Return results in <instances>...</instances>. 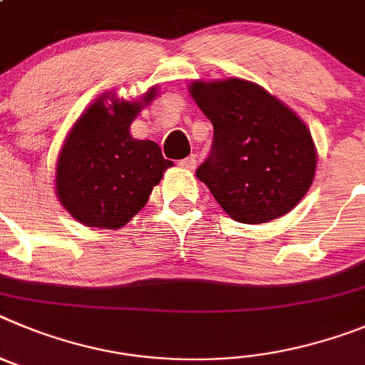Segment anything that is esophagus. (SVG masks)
I'll use <instances>...</instances> for the list:
<instances>
[{
    "mask_svg": "<svg viewBox=\"0 0 365 365\" xmlns=\"http://www.w3.org/2000/svg\"><path fill=\"white\" fill-rule=\"evenodd\" d=\"M180 165H182L183 169H189V170L195 169V167H196V154H190V156L183 158L182 162H180Z\"/></svg>",
    "mask_w": 365,
    "mask_h": 365,
    "instance_id": "esophagus-1",
    "label": "esophagus"
}]
</instances>
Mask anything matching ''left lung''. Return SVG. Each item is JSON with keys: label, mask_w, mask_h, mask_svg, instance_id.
Returning <instances> with one entry per match:
<instances>
[{"label": "left lung", "mask_w": 365, "mask_h": 365, "mask_svg": "<svg viewBox=\"0 0 365 365\" xmlns=\"http://www.w3.org/2000/svg\"><path fill=\"white\" fill-rule=\"evenodd\" d=\"M189 93L215 127L211 154L196 176L223 211L240 223L287 215L317 170L304 121L260 85L240 78L192 81Z\"/></svg>", "instance_id": "8db88e82"}]
</instances>
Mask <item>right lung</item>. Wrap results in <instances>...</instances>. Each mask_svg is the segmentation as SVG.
Segmentation results:
<instances>
[{"label":"right lung","instance_id":"1","mask_svg":"<svg viewBox=\"0 0 365 365\" xmlns=\"http://www.w3.org/2000/svg\"><path fill=\"white\" fill-rule=\"evenodd\" d=\"M154 96L156 87L142 101L101 94L65 138L56 165V195L87 227H123L173 165L158 143L130 136V123Z\"/></svg>","mask_w":365,"mask_h":365}]
</instances>
